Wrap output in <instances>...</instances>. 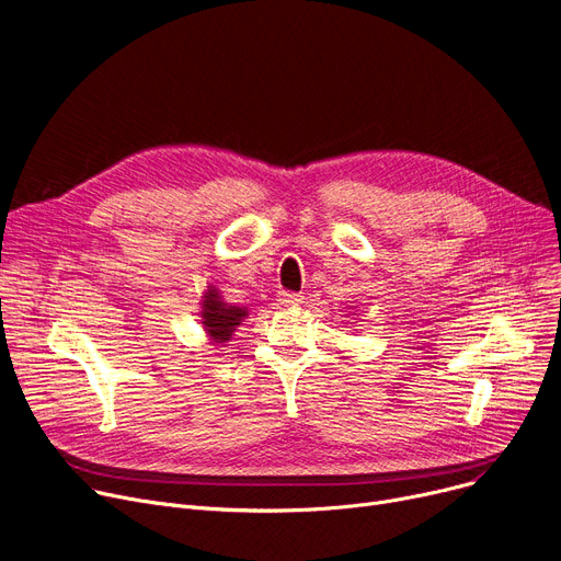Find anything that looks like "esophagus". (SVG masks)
<instances>
[{
    "label": "esophagus",
    "instance_id": "1",
    "mask_svg": "<svg viewBox=\"0 0 561 561\" xmlns=\"http://www.w3.org/2000/svg\"><path fill=\"white\" fill-rule=\"evenodd\" d=\"M278 301H280L283 306H295V304L301 301V295H297V291L280 289V291H278Z\"/></svg>",
    "mask_w": 561,
    "mask_h": 561
}]
</instances>
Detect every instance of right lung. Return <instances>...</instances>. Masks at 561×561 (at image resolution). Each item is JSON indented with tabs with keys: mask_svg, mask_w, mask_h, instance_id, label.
<instances>
[{
	"mask_svg": "<svg viewBox=\"0 0 561 561\" xmlns=\"http://www.w3.org/2000/svg\"><path fill=\"white\" fill-rule=\"evenodd\" d=\"M247 317L244 308L228 306L221 301L217 295V289H207L205 291V301H203V324L209 337L215 342H226L234 333V327Z\"/></svg>",
	"mask_w": 561,
	"mask_h": 561,
	"instance_id": "add662e5",
	"label": "right lung"
}]
</instances>
